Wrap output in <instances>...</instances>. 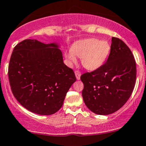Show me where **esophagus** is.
Listing matches in <instances>:
<instances>
[{"instance_id": "34e87169", "label": "esophagus", "mask_w": 146, "mask_h": 146, "mask_svg": "<svg viewBox=\"0 0 146 146\" xmlns=\"http://www.w3.org/2000/svg\"><path fill=\"white\" fill-rule=\"evenodd\" d=\"M75 75H76V79L77 80H80V75H81V74L79 71H75Z\"/></svg>"}]
</instances>
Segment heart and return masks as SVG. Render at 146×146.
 Masks as SVG:
<instances>
[{
    "label": "heart",
    "instance_id": "obj_1",
    "mask_svg": "<svg viewBox=\"0 0 146 146\" xmlns=\"http://www.w3.org/2000/svg\"><path fill=\"white\" fill-rule=\"evenodd\" d=\"M111 50V46L106 40L96 38L78 41L71 50L65 52V58L69 66L77 62V58H81V63L87 70L94 71L101 68L107 61Z\"/></svg>",
    "mask_w": 146,
    "mask_h": 146
}]
</instances>
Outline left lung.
I'll list each match as a JSON object with an SVG mask.
<instances>
[{
  "instance_id": "1",
  "label": "left lung",
  "mask_w": 146,
  "mask_h": 146,
  "mask_svg": "<svg viewBox=\"0 0 146 146\" xmlns=\"http://www.w3.org/2000/svg\"><path fill=\"white\" fill-rule=\"evenodd\" d=\"M107 62L95 71L83 74L84 102L91 111L107 115L119 110L131 96L136 81V63L126 44L113 37Z\"/></svg>"
}]
</instances>
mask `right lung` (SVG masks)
Here are the masks:
<instances>
[{
    "instance_id": "obj_1",
    "label": "right lung",
    "mask_w": 146,
    "mask_h": 146,
    "mask_svg": "<svg viewBox=\"0 0 146 146\" xmlns=\"http://www.w3.org/2000/svg\"><path fill=\"white\" fill-rule=\"evenodd\" d=\"M60 48L56 42L25 39L13 49L8 70L12 93L31 112L55 113L76 81L73 70L63 63Z\"/></svg>"
}]
</instances>
